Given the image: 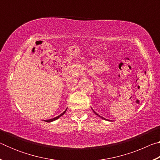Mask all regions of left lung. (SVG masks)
<instances>
[{
  "mask_svg": "<svg viewBox=\"0 0 160 160\" xmlns=\"http://www.w3.org/2000/svg\"><path fill=\"white\" fill-rule=\"evenodd\" d=\"M92 110H93V109H92ZM93 112H94V113H95V114H96V115H97V116H99V117H100V118H103V119H104V120H107V119H105L104 118H103V117H102V116H99V115L98 114V113H96L95 112H94V110H93ZM108 121H109V120H108Z\"/></svg>",
  "mask_w": 160,
  "mask_h": 160,
  "instance_id": "left-lung-1",
  "label": "left lung"
}]
</instances>
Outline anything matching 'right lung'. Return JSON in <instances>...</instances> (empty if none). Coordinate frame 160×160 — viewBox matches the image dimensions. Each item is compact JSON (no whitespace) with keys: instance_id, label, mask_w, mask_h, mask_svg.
Listing matches in <instances>:
<instances>
[{"instance_id":"obj_1","label":"right lung","mask_w":160,"mask_h":160,"mask_svg":"<svg viewBox=\"0 0 160 160\" xmlns=\"http://www.w3.org/2000/svg\"><path fill=\"white\" fill-rule=\"evenodd\" d=\"M67 109H68V108H67ZM66 110H67V109H66V110H65V111H64V112H63V113H61V114H60V115H59V116H56V117H55V118H51V119H48V120H44V121H46V122H48V123H49V122H52V121H54L57 120V119H58V118H60V117H61V116H63V115L64 114V113H66Z\"/></svg>"}]
</instances>
